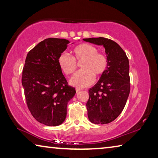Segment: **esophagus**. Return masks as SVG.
<instances>
[{"label": "esophagus", "mask_w": 158, "mask_h": 158, "mask_svg": "<svg viewBox=\"0 0 158 158\" xmlns=\"http://www.w3.org/2000/svg\"><path fill=\"white\" fill-rule=\"evenodd\" d=\"M79 91H81V89H76V92H77V93H79Z\"/></svg>", "instance_id": "34e87169"}]
</instances>
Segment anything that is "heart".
Listing matches in <instances>:
<instances>
[{
    "label": "heart",
    "mask_w": 158,
    "mask_h": 158,
    "mask_svg": "<svg viewBox=\"0 0 158 158\" xmlns=\"http://www.w3.org/2000/svg\"><path fill=\"white\" fill-rule=\"evenodd\" d=\"M74 56L67 52L61 53L58 58V63L66 75L73 74L77 68V63L81 62V70L77 72L70 79L73 86L82 89L91 85L95 76L100 77L107 70L109 59L103 53L92 44L83 43L73 49Z\"/></svg>",
    "instance_id": "1"
}]
</instances>
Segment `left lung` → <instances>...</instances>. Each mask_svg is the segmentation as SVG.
<instances>
[{
  "label": "left lung",
  "mask_w": 158,
  "mask_h": 158,
  "mask_svg": "<svg viewBox=\"0 0 158 158\" xmlns=\"http://www.w3.org/2000/svg\"><path fill=\"white\" fill-rule=\"evenodd\" d=\"M84 41L105 47L109 67L99 81L89 90L88 117L95 124H107L119 116L130 90L129 60L116 42L105 37H91Z\"/></svg>",
  "instance_id": "8db88e82"
}]
</instances>
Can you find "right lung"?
I'll return each instance as SVG.
<instances>
[{
    "mask_svg": "<svg viewBox=\"0 0 158 158\" xmlns=\"http://www.w3.org/2000/svg\"><path fill=\"white\" fill-rule=\"evenodd\" d=\"M69 42L65 39H45L28 53L23 68L26 105L35 119L48 126L63 123L68 102L76 93L58 63Z\"/></svg>",
    "mask_w": 158,
    "mask_h": 158,
    "instance_id": "obj_1",
    "label": "right lung"
}]
</instances>
